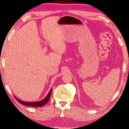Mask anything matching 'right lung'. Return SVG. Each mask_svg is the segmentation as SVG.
Wrapping results in <instances>:
<instances>
[{"label":"right lung","instance_id":"right-lung-1","mask_svg":"<svg viewBox=\"0 0 129 129\" xmlns=\"http://www.w3.org/2000/svg\"><path fill=\"white\" fill-rule=\"evenodd\" d=\"M51 91H52V88L51 89L50 91H49V94H48V95L43 100H41L40 101H36V102H25V101H23L20 100L16 98V97L15 96V98H16V99L18 101H19L21 104L24 105V106H33V107H40V106H43L48 102V101L49 100V98H50L51 93Z\"/></svg>","mask_w":129,"mask_h":129}]
</instances>
